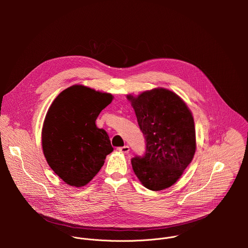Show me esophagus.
<instances>
[{
  "label": "esophagus",
  "mask_w": 248,
  "mask_h": 248,
  "mask_svg": "<svg viewBox=\"0 0 248 248\" xmlns=\"http://www.w3.org/2000/svg\"><path fill=\"white\" fill-rule=\"evenodd\" d=\"M118 150H119L120 152H122V153H128V152H129V147L126 146V145H124V146H123V147H119Z\"/></svg>",
  "instance_id": "esophagus-1"
}]
</instances>
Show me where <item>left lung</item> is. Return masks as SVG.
Returning a JSON list of instances; mask_svg holds the SVG:
<instances>
[{
  "instance_id": "left-lung-1",
  "label": "left lung",
  "mask_w": 248,
  "mask_h": 248,
  "mask_svg": "<svg viewBox=\"0 0 248 248\" xmlns=\"http://www.w3.org/2000/svg\"><path fill=\"white\" fill-rule=\"evenodd\" d=\"M126 98L146 140L144 156L131 159L133 171L150 190L168 188L181 178L195 153L192 114L180 96L165 88Z\"/></svg>"
}]
</instances>
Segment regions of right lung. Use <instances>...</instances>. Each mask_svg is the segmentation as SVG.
<instances>
[{
  "label": "right lung",
  "instance_id": "right-lung-1",
  "mask_svg": "<svg viewBox=\"0 0 248 248\" xmlns=\"http://www.w3.org/2000/svg\"><path fill=\"white\" fill-rule=\"evenodd\" d=\"M112 100L110 93L77 84L62 91L50 106L42 128L43 153L66 185L86 186L114 150L108 133L95 124Z\"/></svg>",
  "mask_w": 248,
  "mask_h": 248
}]
</instances>
